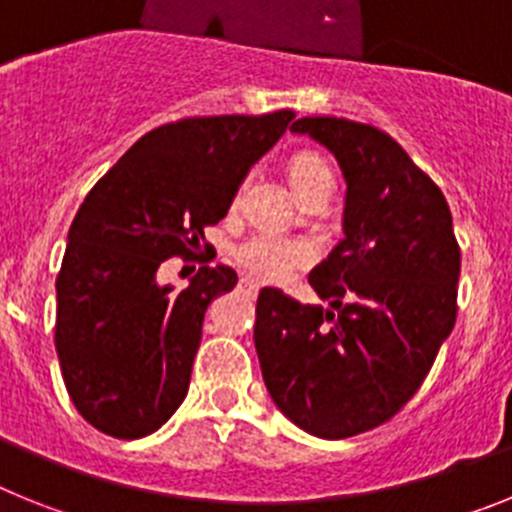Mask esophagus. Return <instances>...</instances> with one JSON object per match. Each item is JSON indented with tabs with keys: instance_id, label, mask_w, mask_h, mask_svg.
Segmentation results:
<instances>
[{
	"instance_id": "esophagus-1",
	"label": "esophagus",
	"mask_w": 512,
	"mask_h": 512,
	"mask_svg": "<svg viewBox=\"0 0 512 512\" xmlns=\"http://www.w3.org/2000/svg\"><path fill=\"white\" fill-rule=\"evenodd\" d=\"M238 289H241V292H246V295L256 297L259 295V282H253L251 277H243L241 282H238Z\"/></svg>"
}]
</instances>
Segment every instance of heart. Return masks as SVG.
Here are the masks:
<instances>
[{
	"mask_svg": "<svg viewBox=\"0 0 512 512\" xmlns=\"http://www.w3.org/2000/svg\"><path fill=\"white\" fill-rule=\"evenodd\" d=\"M287 174L292 189L300 194L315 179L330 174V169L318 153L300 151L289 158ZM315 259H318V246L307 235L256 233L235 248V261L246 269V274L261 282H284Z\"/></svg>",
	"mask_w": 512,
	"mask_h": 512,
	"instance_id": "heart-1",
	"label": "heart"
}]
</instances>
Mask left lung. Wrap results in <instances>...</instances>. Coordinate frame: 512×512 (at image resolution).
<instances>
[{"mask_svg": "<svg viewBox=\"0 0 512 512\" xmlns=\"http://www.w3.org/2000/svg\"><path fill=\"white\" fill-rule=\"evenodd\" d=\"M346 176L343 238L310 271L333 310L261 289L253 343L277 408L318 438H351L395 418L456 323L461 251L431 176L384 130L302 117Z\"/></svg>", "mask_w": 512, "mask_h": 512, "instance_id": "left-lung-1", "label": "left lung"}]
</instances>
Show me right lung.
Masks as SVG:
<instances>
[{
  "instance_id": "add662e5",
  "label": "right lung",
  "mask_w": 512,
  "mask_h": 512,
  "mask_svg": "<svg viewBox=\"0 0 512 512\" xmlns=\"http://www.w3.org/2000/svg\"><path fill=\"white\" fill-rule=\"evenodd\" d=\"M292 117L279 110L166 122L81 202L56 277V351L74 408L97 431L143 438L187 397L207 305L238 277L205 264L174 292L158 287L156 271L174 256L215 251L205 228L228 215L243 176Z\"/></svg>"
}]
</instances>
